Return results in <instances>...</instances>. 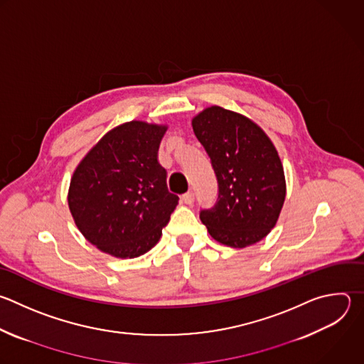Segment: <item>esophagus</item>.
Wrapping results in <instances>:
<instances>
[{"label": "esophagus", "instance_id": "esophagus-1", "mask_svg": "<svg viewBox=\"0 0 364 364\" xmlns=\"http://www.w3.org/2000/svg\"><path fill=\"white\" fill-rule=\"evenodd\" d=\"M181 200H183L186 204H193V203H194V193H193V191H187L186 194H183Z\"/></svg>", "mask_w": 364, "mask_h": 364}]
</instances>
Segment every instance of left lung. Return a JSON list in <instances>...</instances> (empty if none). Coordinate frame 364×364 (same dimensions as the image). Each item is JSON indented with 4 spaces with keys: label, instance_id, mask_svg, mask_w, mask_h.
<instances>
[{
    "label": "left lung",
    "instance_id": "obj_1",
    "mask_svg": "<svg viewBox=\"0 0 364 364\" xmlns=\"http://www.w3.org/2000/svg\"><path fill=\"white\" fill-rule=\"evenodd\" d=\"M191 126L207 151L218 183L214 207L200 218L224 246L243 249L263 240L276 225L286 198L279 153L267 134L238 112L211 105Z\"/></svg>",
    "mask_w": 364,
    "mask_h": 364
}]
</instances>
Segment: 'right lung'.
Listing matches in <instances>:
<instances>
[{"label": "right lung", "instance_id": "add662e5", "mask_svg": "<svg viewBox=\"0 0 364 364\" xmlns=\"http://www.w3.org/2000/svg\"><path fill=\"white\" fill-rule=\"evenodd\" d=\"M167 126L129 121L109 130L80 161L68 207L98 250L134 259L151 250L178 204L167 188L159 147Z\"/></svg>", "mask_w": 364, "mask_h": 364}]
</instances>
